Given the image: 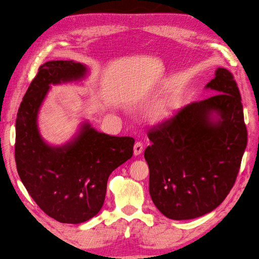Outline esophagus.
I'll use <instances>...</instances> for the list:
<instances>
[{
  "mask_svg": "<svg viewBox=\"0 0 259 259\" xmlns=\"http://www.w3.org/2000/svg\"><path fill=\"white\" fill-rule=\"evenodd\" d=\"M143 151V144L140 141H137L134 144V156H139Z\"/></svg>",
  "mask_w": 259,
  "mask_h": 259,
  "instance_id": "obj_1",
  "label": "esophagus"
}]
</instances>
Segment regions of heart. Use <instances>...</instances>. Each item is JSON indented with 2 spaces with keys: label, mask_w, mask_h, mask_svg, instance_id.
<instances>
[{
  "label": "heart",
  "mask_w": 259,
  "mask_h": 259,
  "mask_svg": "<svg viewBox=\"0 0 259 259\" xmlns=\"http://www.w3.org/2000/svg\"><path fill=\"white\" fill-rule=\"evenodd\" d=\"M172 110V103L170 100H162L157 103L151 110V117L154 121H163L168 118Z\"/></svg>",
  "instance_id": "b5f03b06"
}]
</instances>
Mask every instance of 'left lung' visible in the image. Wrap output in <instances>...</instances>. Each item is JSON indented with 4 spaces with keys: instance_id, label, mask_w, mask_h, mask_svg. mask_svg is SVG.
<instances>
[{
    "instance_id": "8db88e82",
    "label": "left lung",
    "mask_w": 259,
    "mask_h": 259,
    "mask_svg": "<svg viewBox=\"0 0 259 259\" xmlns=\"http://www.w3.org/2000/svg\"><path fill=\"white\" fill-rule=\"evenodd\" d=\"M215 95L181 108L152 128L144 159L150 195L166 217L187 220L217 208L234 187L247 145L241 95L233 73L218 67L206 86Z\"/></svg>"
}]
</instances>
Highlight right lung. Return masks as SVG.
Returning <instances> with one entry per match:
<instances>
[{"label":"right lung","instance_id":"1","mask_svg":"<svg viewBox=\"0 0 259 259\" xmlns=\"http://www.w3.org/2000/svg\"><path fill=\"white\" fill-rule=\"evenodd\" d=\"M87 67L52 60L39 67L17 113L15 162L26 191L48 216L78 225L101 209L107 179L133 155L134 138L98 132L88 122L61 146L44 141L38 127L40 107L51 85L81 81Z\"/></svg>","mask_w":259,"mask_h":259}]
</instances>
